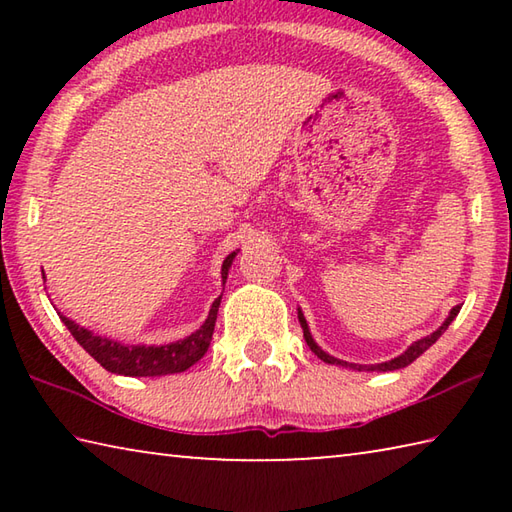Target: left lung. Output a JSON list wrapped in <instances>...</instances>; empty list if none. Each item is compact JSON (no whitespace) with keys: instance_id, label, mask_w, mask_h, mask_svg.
Returning a JSON list of instances; mask_svg holds the SVG:
<instances>
[{"instance_id":"left-lung-1","label":"left lung","mask_w":512,"mask_h":512,"mask_svg":"<svg viewBox=\"0 0 512 512\" xmlns=\"http://www.w3.org/2000/svg\"><path fill=\"white\" fill-rule=\"evenodd\" d=\"M458 311H461V307L456 305L452 311H449V316L445 318V323L440 325V327L436 329V332L429 334V336H424V339H420V341L411 343L409 348H406V352H402V354H400V357H395V359H391V361H384V363H377V366H359V363H348V361H341V359L332 357V354H327L325 350H320V348H318V343H316L314 339H311L309 325H307V320H305V316H302V311H300V309H298V320H300V327H302V334H305V341H307V345H309L311 352H314L320 361H325V363H334V366H343V368H352V370H368V372L377 370V372H388V370H400V368H406V366H409V363H413L415 359H418L424 350H429L431 345L436 343V341L440 339V336H443L445 329H447L449 325H452V320L458 316Z\"/></svg>"}]
</instances>
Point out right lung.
Here are the masks:
<instances>
[{"label":"right lung","instance_id":"right-lung-1","mask_svg":"<svg viewBox=\"0 0 512 512\" xmlns=\"http://www.w3.org/2000/svg\"><path fill=\"white\" fill-rule=\"evenodd\" d=\"M237 253H230L223 259L221 277L223 284L228 280V271L232 266V259ZM221 296L212 302L210 314H207L205 323L189 334L187 339L167 343V345H124L115 339H106V336L92 334L90 329L76 325L74 320L60 316L65 327L72 332V336L79 341L81 348L97 359L108 372L124 377H160V375H173V372H183L192 368L198 359L210 348L216 314H219Z\"/></svg>","mask_w":512,"mask_h":512}]
</instances>
